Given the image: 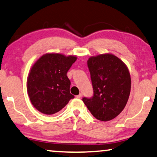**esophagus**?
Here are the masks:
<instances>
[{
    "mask_svg": "<svg viewBox=\"0 0 157 157\" xmlns=\"http://www.w3.org/2000/svg\"><path fill=\"white\" fill-rule=\"evenodd\" d=\"M82 94L80 93V94H79L78 96H77V98H79V99H80V98H82Z\"/></svg>",
    "mask_w": 157,
    "mask_h": 157,
    "instance_id": "34e87169",
    "label": "esophagus"
}]
</instances>
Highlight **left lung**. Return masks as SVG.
Masks as SVG:
<instances>
[{
  "instance_id": "obj_1",
  "label": "left lung",
  "mask_w": 157,
  "mask_h": 157,
  "mask_svg": "<svg viewBox=\"0 0 157 157\" xmlns=\"http://www.w3.org/2000/svg\"><path fill=\"white\" fill-rule=\"evenodd\" d=\"M93 95L82 101L94 117L106 122L115 118L125 107L131 90V78L127 66L111 54L90 57Z\"/></svg>"
}]
</instances>
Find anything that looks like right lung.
<instances>
[{
    "label": "right lung",
    "instance_id": "obj_1",
    "mask_svg": "<svg viewBox=\"0 0 157 157\" xmlns=\"http://www.w3.org/2000/svg\"><path fill=\"white\" fill-rule=\"evenodd\" d=\"M77 57L46 54L37 60L28 78V92L33 105L42 113L61 110L75 97L70 94L67 72Z\"/></svg>",
    "mask_w": 157,
    "mask_h": 157
}]
</instances>
